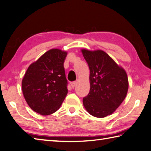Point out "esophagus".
<instances>
[{"instance_id": "esophagus-1", "label": "esophagus", "mask_w": 151, "mask_h": 151, "mask_svg": "<svg viewBox=\"0 0 151 151\" xmlns=\"http://www.w3.org/2000/svg\"><path fill=\"white\" fill-rule=\"evenodd\" d=\"M70 85H71L72 87L73 88L76 86V81H72V82H71V83H70Z\"/></svg>"}]
</instances>
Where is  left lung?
Here are the masks:
<instances>
[{
	"label": "left lung",
	"instance_id": "obj_1",
	"mask_svg": "<svg viewBox=\"0 0 151 151\" xmlns=\"http://www.w3.org/2000/svg\"><path fill=\"white\" fill-rule=\"evenodd\" d=\"M81 52L90 70V91L83 99L85 108L98 118L111 115L127 96V72L102 50Z\"/></svg>",
	"mask_w": 151,
	"mask_h": 151
}]
</instances>
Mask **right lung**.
<instances>
[{"label":"right lung","instance_id":"right-lung-1","mask_svg":"<svg viewBox=\"0 0 151 151\" xmlns=\"http://www.w3.org/2000/svg\"><path fill=\"white\" fill-rule=\"evenodd\" d=\"M66 55V51L52 49L29 66L22 80V91L34 111L48 115L60 108L68 93L64 68Z\"/></svg>","mask_w":151,"mask_h":151}]
</instances>
